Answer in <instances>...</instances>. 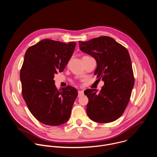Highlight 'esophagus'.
<instances>
[{
    "label": "esophagus",
    "mask_w": 157,
    "mask_h": 157,
    "mask_svg": "<svg viewBox=\"0 0 157 157\" xmlns=\"http://www.w3.org/2000/svg\"><path fill=\"white\" fill-rule=\"evenodd\" d=\"M84 95V92H83V91H78V97L79 98V97H81V96H83Z\"/></svg>",
    "instance_id": "34e87169"
}]
</instances>
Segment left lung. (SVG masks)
I'll list each match as a JSON object with an SVG mask.
<instances>
[{"label": "left lung", "instance_id": "8db88e82", "mask_svg": "<svg viewBox=\"0 0 157 157\" xmlns=\"http://www.w3.org/2000/svg\"><path fill=\"white\" fill-rule=\"evenodd\" d=\"M80 50L96 61L94 75L104 82L101 90L87 89L88 117L98 123H109L124 113L134 85L131 59L127 50L114 38L102 36L79 41Z\"/></svg>", "mask_w": 157, "mask_h": 157}]
</instances>
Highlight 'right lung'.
Here are the masks:
<instances>
[{
	"instance_id": "obj_1",
	"label": "right lung",
	"mask_w": 157,
	"mask_h": 157,
	"mask_svg": "<svg viewBox=\"0 0 157 157\" xmlns=\"http://www.w3.org/2000/svg\"><path fill=\"white\" fill-rule=\"evenodd\" d=\"M76 44L44 39L25 52L20 74L22 96L32 114L44 124L59 125L70 117L77 89L68 86L58 91L54 78L64 70Z\"/></svg>"
}]
</instances>
